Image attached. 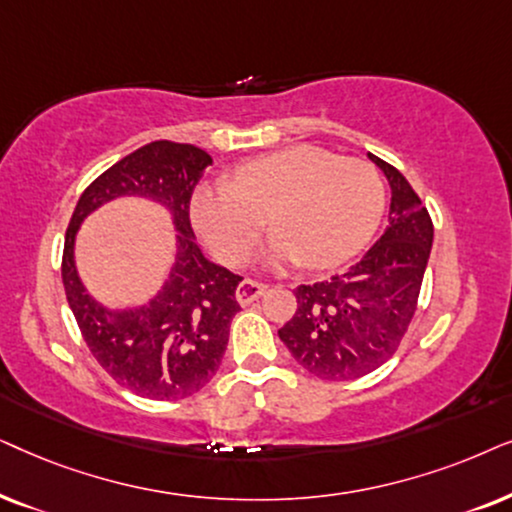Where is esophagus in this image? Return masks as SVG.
<instances>
[{"mask_svg":"<svg viewBox=\"0 0 512 512\" xmlns=\"http://www.w3.org/2000/svg\"><path fill=\"white\" fill-rule=\"evenodd\" d=\"M264 292H267V285L245 278V281L238 283V288H236V302L241 306H248L255 302V299H260Z\"/></svg>","mask_w":512,"mask_h":512,"instance_id":"34e87169","label":"esophagus"}]
</instances>
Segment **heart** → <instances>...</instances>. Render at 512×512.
<instances>
[{"mask_svg":"<svg viewBox=\"0 0 512 512\" xmlns=\"http://www.w3.org/2000/svg\"><path fill=\"white\" fill-rule=\"evenodd\" d=\"M278 234L271 267L302 260L330 269L365 248L384 215V182L372 163L316 145H292L241 163L234 180H203L189 217L224 262L238 264L260 238L264 215Z\"/></svg>","mask_w":512,"mask_h":512,"instance_id":"obj_1","label":"heart"}]
</instances>
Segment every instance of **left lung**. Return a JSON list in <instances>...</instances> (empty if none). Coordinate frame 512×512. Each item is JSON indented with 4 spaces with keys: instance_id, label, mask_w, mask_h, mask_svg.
<instances>
[{
    "instance_id": "8db88e82",
    "label": "left lung",
    "mask_w": 512,
    "mask_h": 512,
    "mask_svg": "<svg viewBox=\"0 0 512 512\" xmlns=\"http://www.w3.org/2000/svg\"><path fill=\"white\" fill-rule=\"evenodd\" d=\"M367 156L391 187L386 231L342 274L299 285L295 316L278 330L304 370L330 381L365 377L393 356L417 311L433 245L431 215L405 175Z\"/></svg>"
}]
</instances>
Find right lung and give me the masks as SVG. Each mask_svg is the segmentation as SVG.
<instances>
[{
  "instance_id": "add662e5",
  "label": "right lung",
  "mask_w": 512,
  "mask_h": 512,
  "mask_svg": "<svg viewBox=\"0 0 512 512\" xmlns=\"http://www.w3.org/2000/svg\"><path fill=\"white\" fill-rule=\"evenodd\" d=\"M210 163V154L194 145L149 142L95 177L65 234V295L88 349L109 377L149 400H180L201 391L222 363L231 318L241 309L236 288L243 278L203 255L189 222V199ZM128 195L169 210L176 257L147 303L112 310L85 290L73 250L85 217Z\"/></svg>"
}]
</instances>
